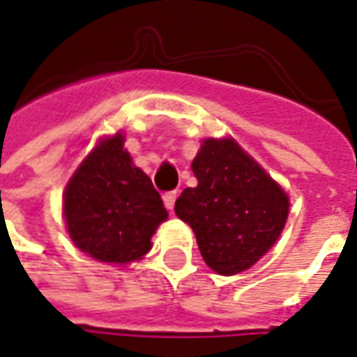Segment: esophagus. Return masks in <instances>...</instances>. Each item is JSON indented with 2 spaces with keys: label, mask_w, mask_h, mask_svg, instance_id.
Wrapping results in <instances>:
<instances>
[{
  "label": "esophagus",
  "mask_w": 357,
  "mask_h": 357,
  "mask_svg": "<svg viewBox=\"0 0 357 357\" xmlns=\"http://www.w3.org/2000/svg\"><path fill=\"white\" fill-rule=\"evenodd\" d=\"M176 199H178V191H168V193H164V205H166V209L168 211L174 209Z\"/></svg>",
  "instance_id": "34e87169"
}]
</instances>
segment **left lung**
<instances>
[{"instance_id": "left-lung-1", "label": "left lung", "mask_w": 357, "mask_h": 357, "mask_svg": "<svg viewBox=\"0 0 357 357\" xmlns=\"http://www.w3.org/2000/svg\"><path fill=\"white\" fill-rule=\"evenodd\" d=\"M191 168L197 185L183 189L176 215L193 229L211 270H248L280 238L287 193L232 138L203 140Z\"/></svg>"}]
</instances>
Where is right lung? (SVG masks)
Instances as JSON below:
<instances>
[{
	"label": "right lung",
	"instance_id": "obj_1",
	"mask_svg": "<svg viewBox=\"0 0 357 357\" xmlns=\"http://www.w3.org/2000/svg\"><path fill=\"white\" fill-rule=\"evenodd\" d=\"M123 135L103 138L64 191L68 234L82 252L105 264L140 260L168 211L152 179L132 164Z\"/></svg>",
	"mask_w": 357,
	"mask_h": 357
}]
</instances>
